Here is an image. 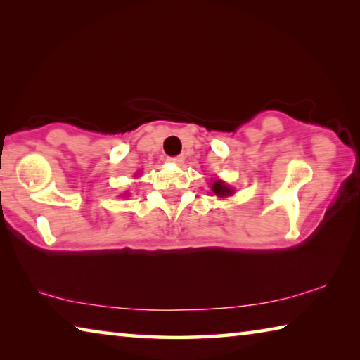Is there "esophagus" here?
I'll use <instances>...</instances> for the list:
<instances>
[{"mask_svg":"<svg viewBox=\"0 0 360 360\" xmlns=\"http://www.w3.org/2000/svg\"><path fill=\"white\" fill-rule=\"evenodd\" d=\"M168 162H171V163H176V165H181L182 162H184V157H182V155H176V157H168Z\"/></svg>","mask_w":360,"mask_h":360,"instance_id":"esophagus-1","label":"esophagus"}]
</instances>
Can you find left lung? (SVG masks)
I'll list each match as a JSON object with an SVG mask.
<instances>
[{"label":"left lung","mask_w":360,"mask_h":360,"mask_svg":"<svg viewBox=\"0 0 360 360\" xmlns=\"http://www.w3.org/2000/svg\"><path fill=\"white\" fill-rule=\"evenodd\" d=\"M211 191H213L218 197H226L232 193V191L227 186H224V182L222 181H214L213 186H211Z\"/></svg>","instance_id":"left-lung-1"}]
</instances>
